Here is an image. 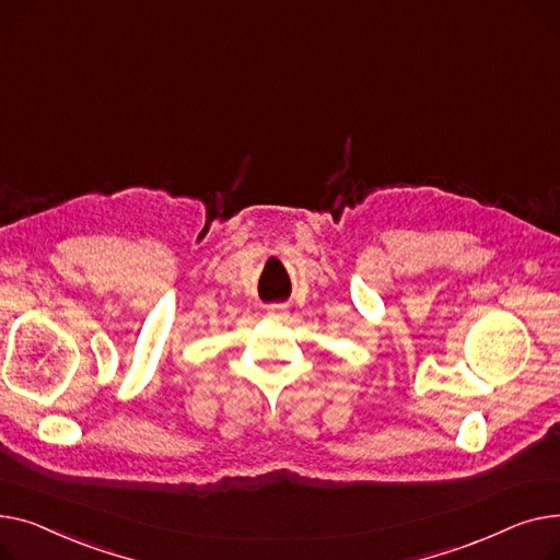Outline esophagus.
<instances>
[{
	"instance_id": "obj_1",
	"label": "esophagus",
	"mask_w": 560,
	"mask_h": 560,
	"mask_svg": "<svg viewBox=\"0 0 560 560\" xmlns=\"http://www.w3.org/2000/svg\"><path fill=\"white\" fill-rule=\"evenodd\" d=\"M269 318H280V307L278 305L269 307Z\"/></svg>"
}]
</instances>
